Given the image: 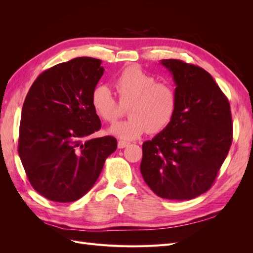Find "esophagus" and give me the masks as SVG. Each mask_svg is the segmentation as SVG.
I'll return each instance as SVG.
<instances>
[{"instance_id":"1","label":"esophagus","mask_w":253,"mask_h":253,"mask_svg":"<svg viewBox=\"0 0 253 253\" xmlns=\"http://www.w3.org/2000/svg\"><path fill=\"white\" fill-rule=\"evenodd\" d=\"M129 143L126 142V141H122V140H119L118 141V149H124L126 147H127Z\"/></svg>"}]
</instances>
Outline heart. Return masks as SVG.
Segmentation results:
<instances>
[{
  "mask_svg": "<svg viewBox=\"0 0 253 253\" xmlns=\"http://www.w3.org/2000/svg\"><path fill=\"white\" fill-rule=\"evenodd\" d=\"M118 96L109 87L98 85L91 93V106L105 122L116 121L124 108L128 119L114 124L109 132L124 140H134L143 134H158L169 127L178 108V94L172 84L158 82L153 75L138 66H129L114 80Z\"/></svg>",
  "mask_w": 253,
  "mask_h": 253,
  "instance_id": "b5f03b06",
  "label": "heart"
}]
</instances>
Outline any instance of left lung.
<instances>
[{"mask_svg":"<svg viewBox=\"0 0 253 253\" xmlns=\"http://www.w3.org/2000/svg\"><path fill=\"white\" fill-rule=\"evenodd\" d=\"M178 108L171 126L142 144L140 172L156 195L189 201L208 191L232 143L230 104L204 68L167 59Z\"/></svg>","mask_w":253,"mask_h":253,"instance_id":"8db88e82","label":"left lung"}]
</instances>
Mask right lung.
Returning <instances> with one entry per match:
<instances>
[{
    "instance_id": "obj_1",
    "label": "right lung",
    "mask_w": 253,
    "mask_h": 253,
    "mask_svg": "<svg viewBox=\"0 0 253 253\" xmlns=\"http://www.w3.org/2000/svg\"><path fill=\"white\" fill-rule=\"evenodd\" d=\"M100 64L80 57L48 68L23 104L18 152L30 185L49 201L71 203L86 194L117 149L113 136L88 138L101 127L90 101L104 72Z\"/></svg>"
}]
</instances>
